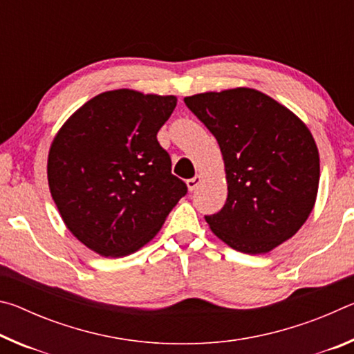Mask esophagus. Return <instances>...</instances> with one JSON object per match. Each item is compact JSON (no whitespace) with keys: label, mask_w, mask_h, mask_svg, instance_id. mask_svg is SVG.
<instances>
[{"label":"esophagus","mask_w":354,"mask_h":354,"mask_svg":"<svg viewBox=\"0 0 354 354\" xmlns=\"http://www.w3.org/2000/svg\"><path fill=\"white\" fill-rule=\"evenodd\" d=\"M200 183H201V176H200V175H196V176H194V178L187 179V187H189V190L194 192L196 187H198Z\"/></svg>","instance_id":"obj_1"}]
</instances>
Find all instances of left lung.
I'll list each match as a JSON object with an SVG mask.
<instances>
[{"label": "left lung", "instance_id": "1", "mask_svg": "<svg viewBox=\"0 0 354 354\" xmlns=\"http://www.w3.org/2000/svg\"><path fill=\"white\" fill-rule=\"evenodd\" d=\"M185 106L223 154L227 198L205 215L231 248L261 254L303 226L319 190V149L301 120L254 88L198 93Z\"/></svg>", "mask_w": 354, "mask_h": 354}]
</instances>
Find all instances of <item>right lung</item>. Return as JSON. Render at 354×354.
I'll return each instance as SVG.
<instances>
[{"instance_id": "add662e5", "label": "right lung", "mask_w": 354, "mask_h": 354, "mask_svg": "<svg viewBox=\"0 0 354 354\" xmlns=\"http://www.w3.org/2000/svg\"><path fill=\"white\" fill-rule=\"evenodd\" d=\"M175 107V97L104 92L80 107L53 140L51 196L71 234L95 253H134L187 194L158 142Z\"/></svg>"}]
</instances>
